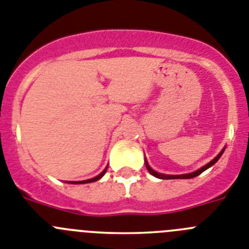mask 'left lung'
I'll return each mask as SVG.
<instances>
[{
  "instance_id": "left-lung-1",
  "label": "left lung",
  "mask_w": 249,
  "mask_h": 249,
  "mask_svg": "<svg viewBox=\"0 0 249 249\" xmlns=\"http://www.w3.org/2000/svg\"><path fill=\"white\" fill-rule=\"evenodd\" d=\"M224 150H226V148H223V150L220 151L219 154H218V156H215V157H214L213 160L210 161L209 163H207V165H205V166L200 167V169H199V170H196V171H194V173H190V174H184V175H165V174L156 173V171H155V170H152V169H151V167H150V165H148V162H147V160L145 161V165H146V167H147L148 173H150L151 175H154L155 178H159V179H162V180H169V179H191V178H195V176L200 175L201 173H204V171H205V170H207V169H209L210 166H213L214 163H215L216 161L219 160V159H220V156H222V155H223V152H224Z\"/></svg>"
}]
</instances>
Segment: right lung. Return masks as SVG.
Wrapping results in <instances>:
<instances>
[{"label":"right lung","instance_id":"right-lung-1","mask_svg":"<svg viewBox=\"0 0 249 249\" xmlns=\"http://www.w3.org/2000/svg\"><path fill=\"white\" fill-rule=\"evenodd\" d=\"M106 171H107V167L102 171L101 174H99L98 176H95V178H93V179H88V180H83V181H70V184H88V182H93V181H97V180H99L102 178V176L106 174Z\"/></svg>","mask_w":249,"mask_h":249}]
</instances>
